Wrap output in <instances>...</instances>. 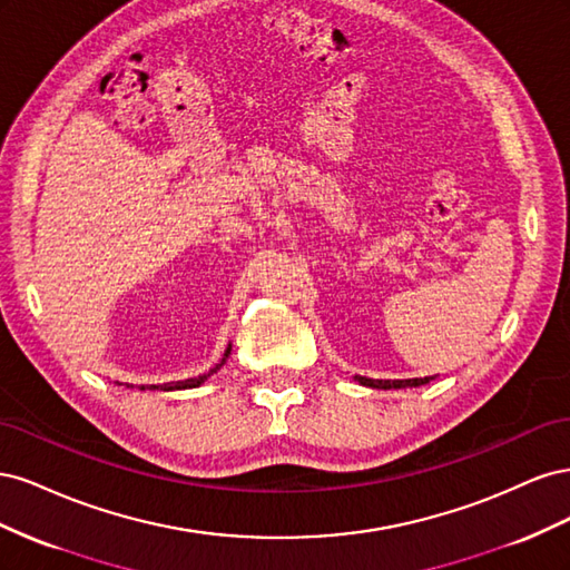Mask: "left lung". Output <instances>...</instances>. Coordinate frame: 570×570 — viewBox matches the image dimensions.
Masks as SVG:
<instances>
[{"label":"left lung","instance_id":"obj_1","mask_svg":"<svg viewBox=\"0 0 570 570\" xmlns=\"http://www.w3.org/2000/svg\"><path fill=\"white\" fill-rule=\"evenodd\" d=\"M356 381L366 387L375 390H400V387H419L430 383V377H411V381H371V377H361L356 375Z\"/></svg>","mask_w":570,"mask_h":570}]
</instances>
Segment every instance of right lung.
<instances>
[{"instance_id":"right-lung-1","label":"right lung","mask_w":570,"mask_h":570,"mask_svg":"<svg viewBox=\"0 0 570 570\" xmlns=\"http://www.w3.org/2000/svg\"><path fill=\"white\" fill-rule=\"evenodd\" d=\"M230 354V347H228V352H226V356ZM218 371V366L216 368H212L209 373H204V375H199V377H189V381H183V383H164V385H149V390H164V392H168V390H185V387H199L206 377H209L212 373H216ZM140 390H145V385L140 387Z\"/></svg>"}]
</instances>
